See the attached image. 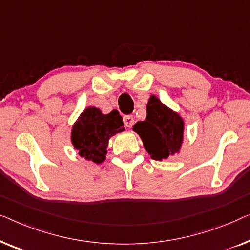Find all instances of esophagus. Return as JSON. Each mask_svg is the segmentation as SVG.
<instances>
[{
  "label": "esophagus",
  "mask_w": 250,
  "mask_h": 250,
  "mask_svg": "<svg viewBox=\"0 0 250 250\" xmlns=\"http://www.w3.org/2000/svg\"><path fill=\"white\" fill-rule=\"evenodd\" d=\"M124 124L126 126V128H131L135 124V120H133L132 115H125L124 117Z\"/></svg>",
  "instance_id": "obj_1"
}]
</instances>
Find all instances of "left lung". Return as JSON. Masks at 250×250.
<instances>
[{
	"mask_svg": "<svg viewBox=\"0 0 250 250\" xmlns=\"http://www.w3.org/2000/svg\"><path fill=\"white\" fill-rule=\"evenodd\" d=\"M153 160L162 161L180 152L185 122L177 112L164 105L155 95L146 105V119L133 125Z\"/></svg>",
	"mask_w": 250,
	"mask_h": 250,
	"instance_id": "8db88e82",
	"label": "left lung"
}]
</instances>
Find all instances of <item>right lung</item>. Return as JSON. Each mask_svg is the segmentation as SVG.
<instances>
[{
  "label": "right lung",
  "instance_id": "obj_1",
  "mask_svg": "<svg viewBox=\"0 0 250 250\" xmlns=\"http://www.w3.org/2000/svg\"><path fill=\"white\" fill-rule=\"evenodd\" d=\"M122 131H125L124 122L117 110L103 114L100 108L89 106L73 124L71 142L80 156L100 164L106 159L108 140Z\"/></svg>",
  "mask_w": 250,
  "mask_h": 250
}]
</instances>
